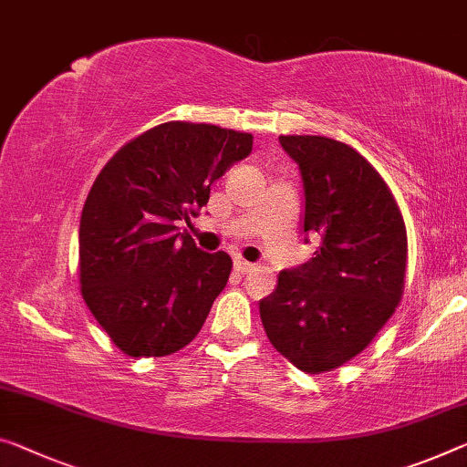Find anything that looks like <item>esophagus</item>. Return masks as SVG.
Instances as JSON below:
<instances>
[{"mask_svg": "<svg viewBox=\"0 0 467 467\" xmlns=\"http://www.w3.org/2000/svg\"><path fill=\"white\" fill-rule=\"evenodd\" d=\"M234 269L238 271V274H250V271L254 269V265L253 263H248V261H244V258H235L234 261Z\"/></svg>", "mask_w": 467, "mask_h": 467, "instance_id": "esophagus-1", "label": "esophagus"}]
</instances>
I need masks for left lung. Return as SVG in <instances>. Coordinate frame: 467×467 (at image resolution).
<instances>
[{
    "label": "left lung",
    "instance_id": "1",
    "mask_svg": "<svg viewBox=\"0 0 467 467\" xmlns=\"http://www.w3.org/2000/svg\"><path fill=\"white\" fill-rule=\"evenodd\" d=\"M279 143L303 179V232L321 242L311 261L279 271L258 308L277 353L321 374L357 357L392 317L407 232L389 185L357 150L321 135H279Z\"/></svg>",
    "mask_w": 467,
    "mask_h": 467
}]
</instances>
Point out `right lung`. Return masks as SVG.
Segmentation results:
<instances>
[{"mask_svg": "<svg viewBox=\"0 0 467 467\" xmlns=\"http://www.w3.org/2000/svg\"><path fill=\"white\" fill-rule=\"evenodd\" d=\"M250 152V133L173 120L129 141L93 182L78 225L81 294L125 355L177 353L204 326L232 258L200 250L175 221L196 217Z\"/></svg>", "mask_w": 467, "mask_h": 467, "instance_id": "right-lung-1", "label": "right lung"}]
</instances>
